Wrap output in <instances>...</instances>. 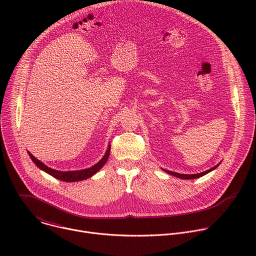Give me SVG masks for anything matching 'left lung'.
Returning a JSON list of instances; mask_svg holds the SVG:
<instances>
[{
  "label": "left lung",
  "instance_id": "1",
  "mask_svg": "<svg viewBox=\"0 0 256 256\" xmlns=\"http://www.w3.org/2000/svg\"><path fill=\"white\" fill-rule=\"evenodd\" d=\"M218 164H220V163H218ZM218 164L216 165L214 167H212V168L206 170V171H204V172H200V173H198V174H180V173H176V172L169 171V170H165V169H164V171H165L166 173H169V174H171V175H173V176H175V177L181 178V179H194V178H198V177H202V176L208 174V173L210 172L212 170L216 169V168L218 166Z\"/></svg>",
  "mask_w": 256,
  "mask_h": 256
}]
</instances>
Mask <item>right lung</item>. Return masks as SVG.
Instances as JSON below:
<instances>
[{
	"mask_svg": "<svg viewBox=\"0 0 256 256\" xmlns=\"http://www.w3.org/2000/svg\"><path fill=\"white\" fill-rule=\"evenodd\" d=\"M109 154H110V144H108L107 151H106L105 155L103 156V158L97 164H95L94 166H92L90 168H87V169L78 170V171H58V170H54L52 168L48 167L42 161H40L38 159H36L30 152H28V155L30 156L31 160L40 169L44 170V172L48 173L50 175L54 176V178H56L58 180H62V181H66V182H75V181H81V180H85L87 178H90L91 176H93L95 173H97L104 166V164L108 160Z\"/></svg>",
	"mask_w": 256,
	"mask_h": 256,
	"instance_id": "obj_1",
	"label": "right lung"
}]
</instances>
